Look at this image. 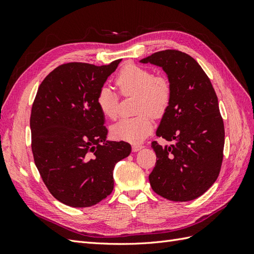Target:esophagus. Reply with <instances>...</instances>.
I'll use <instances>...</instances> for the list:
<instances>
[{"label": "esophagus", "mask_w": 254, "mask_h": 254, "mask_svg": "<svg viewBox=\"0 0 254 254\" xmlns=\"http://www.w3.org/2000/svg\"><path fill=\"white\" fill-rule=\"evenodd\" d=\"M144 147V146L142 144H134L132 145V151H139L140 149H142Z\"/></svg>", "instance_id": "obj_1"}]
</instances>
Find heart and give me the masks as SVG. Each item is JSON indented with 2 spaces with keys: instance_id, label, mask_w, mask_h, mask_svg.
<instances>
[{
  "instance_id": "1",
  "label": "heart",
  "mask_w": 254,
  "mask_h": 254,
  "mask_svg": "<svg viewBox=\"0 0 254 254\" xmlns=\"http://www.w3.org/2000/svg\"><path fill=\"white\" fill-rule=\"evenodd\" d=\"M120 93L124 96L135 95L134 118L124 119L114 124L110 132L113 139L129 143H140L152 131V118H161L168 109L172 99V84L162 75L136 64L124 66L114 79ZM119 95L108 86L99 89L96 105L104 117L117 118Z\"/></svg>"
}]
</instances>
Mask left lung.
<instances>
[{
  "label": "left lung",
  "instance_id": "8db88e82",
  "mask_svg": "<svg viewBox=\"0 0 254 254\" xmlns=\"http://www.w3.org/2000/svg\"><path fill=\"white\" fill-rule=\"evenodd\" d=\"M161 66L172 84V99L157 135L172 142L151 147L157 162L149 175L153 191L172 201H190L216 181L224 158L225 127L210 78L188 54L157 52L141 60Z\"/></svg>",
  "mask_w": 254,
  "mask_h": 254
}]
</instances>
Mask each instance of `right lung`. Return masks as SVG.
<instances>
[{
	"label": "right lung",
	"mask_w": 254,
	"mask_h": 254,
	"mask_svg": "<svg viewBox=\"0 0 254 254\" xmlns=\"http://www.w3.org/2000/svg\"><path fill=\"white\" fill-rule=\"evenodd\" d=\"M122 59L97 66H57L38 89L30 113L35 164L50 193L73 207L92 206L113 190V168L130 144L107 141L96 96Z\"/></svg>",
	"instance_id": "1"
}]
</instances>
